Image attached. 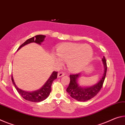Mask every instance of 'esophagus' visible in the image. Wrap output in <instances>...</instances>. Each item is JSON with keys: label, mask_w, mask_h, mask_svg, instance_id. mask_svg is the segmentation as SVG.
<instances>
[{"label": "esophagus", "mask_w": 125, "mask_h": 125, "mask_svg": "<svg viewBox=\"0 0 125 125\" xmlns=\"http://www.w3.org/2000/svg\"><path fill=\"white\" fill-rule=\"evenodd\" d=\"M64 75H65L64 73H63V72H60V73H58V77H61V76H64Z\"/></svg>", "instance_id": "34e87169"}]
</instances>
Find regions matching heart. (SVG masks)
Returning <instances> with one entry per match:
<instances>
[{
    "label": "heart",
    "mask_w": 125,
    "mask_h": 125,
    "mask_svg": "<svg viewBox=\"0 0 125 125\" xmlns=\"http://www.w3.org/2000/svg\"><path fill=\"white\" fill-rule=\"evenodd\" d=\"M56 54L61 61H66L69 70L79 72L83 70L92 58L93 51L87 44H61L57 46ZM60 62V61L57 60Z\"/></svg>",
    "instance_id": "1"
}]
</instances>
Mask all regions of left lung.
<instances>
[{"label":"left lung","mask_w":125,"mask_h":125,"mask_svg":"<svg viewBox=\"0 0 125 125\" xmlns=\"http://www.w3.org/2000/svg\"><path fill=\"white\" fill-rule=\"evenodd\" d=\"M102 61L104 66L103 76L99 83L93 86L83 87L78 85L77 80L80 76V73L70 75V81L69 86L66 89V91L71 97L79 101H86L93 98L99 93L103 87L107 71V63L105 56H103Z\"/></svg>","instance_id":"obj_1"}]
</instances>
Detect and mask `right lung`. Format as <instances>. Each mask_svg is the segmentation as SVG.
<instances>
[{
  "mask_svg": "<svg viewBox=\"0 0 125 125\" xmlns=\"http://www.w3.org/2000/svg\"><path fill=\"white\" fill-rule=\"evenodd\" d=\"M45 38V36L42 35H38L35 36L34 37L30 38L28 39L23 44H21L18 48V50H19L25 45L29 43H31V42H36L38 44H41V42H42L44 40V38ZM58 76V72L56 71H54L51 75V76L49 77V79L48 80V81L46 82V83L40 89L38 90L37 91H33V92H28L24 91L20 89L16 86V84L14 83L13 75H11V80L13 82V83L14 85L15 89L18 92L20 95L21 96L22 98L26 100H28L29 101L34 102V103H38V102H41L43 100H45L48 97L49 95H50V92L52 91L51 86H52V83L53 81L55 79L57 78Z\"/></svg>",
  "mask_w": 125,
  "mask_h": 125,
  "instance_id": "1",
  "label": "right lung"
}]
</instances>
